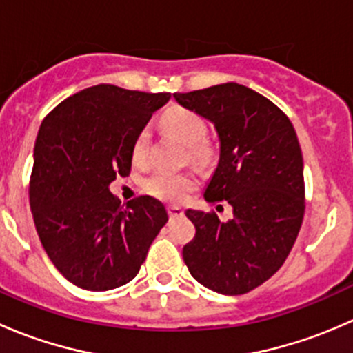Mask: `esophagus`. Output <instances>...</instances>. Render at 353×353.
Masks as SVG:
<instances>
[{"mask_svg": "<svg viewBox=\"0 0 353 353\" xmlns=\"http://www.w3.org/2000/svg\"><path fill=\"white\" fill-rule=\"evenodd\" d=\"M167 213H169L170 216H183L184 215V210L181 208V206L169 205V206H167Z\"/></svg>", "mask_w": 353, "mask_h": 353, "instance_id": "34e87169", "label": "esophagus"}]
</instances>
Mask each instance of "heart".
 <instances>
[{"instance_id":"b5f03b06","label":"heart","mask_w":353,"mask_h":353,"mask_svg":"<svg viewBox=\"0 0 353 353\" xmlns=\"http://www.w3.org/2000/svg\"><path fill=\"white\" fill-rule=\"evenodd\" d=\"M163 128L186 145L188 159L194 163H205L215 154V147L206 134V123L199 114L186 108H172L165 112L162 119ZM150 131L143 128L133 141V162L143 163L148 155ZM196 188V179L186 172H169L157 170L143 181V190L152 196L163 201H183Z\"/></svg>"}]
</instances>
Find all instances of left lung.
<instances>
[{"label":"left lung","mask_w":353,"mask_h":353,"mask_svg":"<svg viewBox=\"0 0 353 353\" xmlns=\"http://www.w3.org/2000/svg\"><path fill=\"white\" fill-rule=\"evenodd\" d=\"M174 97L215 124L220 159L205 199L234 208L229 222L188 210L196 234L183 248L184 263L210 290L248 294L279 272L301 230L305 188L297 134L282 109L244 85Z\"/></svg>","instance_id":"obj_1"}]
</instances>
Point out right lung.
<instances>
[{
  "label": "right lung",
  "mask_w": 353,
  "mask_h": 353,
  "mask_svg": "<svg viewBox=\"0 0 353 353\" xmlns=\"http://www.w3.org/2000/svg\"><path fill=\"white\" fill-rule=\"evenodd\" d=\"M169 99L102 83L68 97L42 121L30 210L42 248L73 285L102 292L131 282L169 220L155 198L124 206L109 191L116 176L130 174L134 138Z\"/></svg>",
  "instance_id": "obj_1"
}]
</instances>
